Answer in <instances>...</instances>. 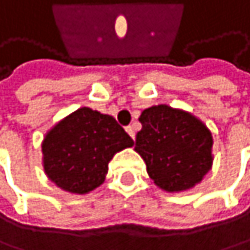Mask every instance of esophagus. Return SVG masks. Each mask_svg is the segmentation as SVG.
<instances>
[{"label": "esophagus", "mask_w": 250, "mask_h": 250, "mask_svg": "<svg viewBox=\"0 0 250 250\" xmlns=\"http://www.w3.org/2000/svg\"><path fill=\"white\" fill-rule=\"evenodd\" d=\"M126 132L129 133V136H130L132 139H135V129H133V126H129V127H126Z\"/></svg>", "instance_id": "34e87169"}]
</instances>
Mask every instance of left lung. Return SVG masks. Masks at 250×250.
Here are the masks:
<instances>
[{
	"mask_svg": "<svg viewBox=\"0 0 250 250\" xmlns=\"http://www.w3.org/2000/svg\"><path fill=\"white\" fill-rule=\"evenodd\" d=\"M135 151L154 183L166 192L192 189L212 167V135L183 109L154 105L142 111Z\"/></svg>",
	"mask_w": 250,
	"mask_h": 250,
	"instance_id": "1",
	"label": "left lung"
}]
</instances>
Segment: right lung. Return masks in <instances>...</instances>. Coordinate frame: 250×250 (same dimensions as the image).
<instances>
[{"instance_id": "obj_1", "label": "right lung", "mask_w": 250, "mask_h": 250, "mask_svg": "<svg viewBox=\"0 0 250 250\" xmlns=\"http://www.w3.org/2000/svg\"><path fill=\"white\" fill-rule=\"evenodd\" d=\"M130 146L133 139L114 117L83 106L45 135L43 170L60 189L84 195L104 183L112 157Z\"/></svg>"}]
</instances>
